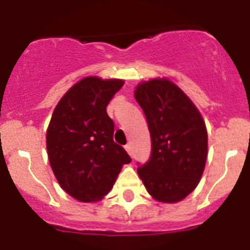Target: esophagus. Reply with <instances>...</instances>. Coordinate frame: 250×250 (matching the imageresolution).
<instances>
[{"instance_id": "1", "label": "esophagus", "mask_w": 250, "mask_h": 250, "mask_svg": "<svg viewBox=\"0 0 250 250\" xmlns=\"http://www.w3.org/2000/svg\"><path fill=\"white\" fill-rule=\"evenodd\" d=\"M125 149H126V151L127 152H129V154H130V155H131V145H126V146H125Z\"/></svg>"}]
</instances>
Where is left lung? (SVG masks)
Returning <instances> with one entry per match:
<instances>
[{"label":"left lung","mask_w":250,"mask_h":250,"mask_svg":"<svg viewBox=\"0 0 250 250\" xmlns=\"http://www.w3.org/2000/svg\"><path fill=\"white\" fill-rule=\"evenodd\" d=\"M135 100L146 116L151 155L138 174L147 193L161 203H178L199 184L208 156V132L199 110L167 79L136 86Z\"/></svg>","instance_id":"1"}]
</instances>
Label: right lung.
I'll return each instance as SVG.
<instances>
[{"label":"right lung","instance_id":"right-lung-1","mask_svg":"<svg viewBox=\"0 0 250 250\" xmlns=\"http://www.w3.org/2000/svg\"><path fill=\"white\" fill-rule=\"evenodd\" d=\"M124 80L85 77L63 95L46 132L51 169L60 187L79 202L103 199L131 159L114 143V121L106 106Z\"/></svg>","mask_w":250,"mask_h":250}]
</instances>
